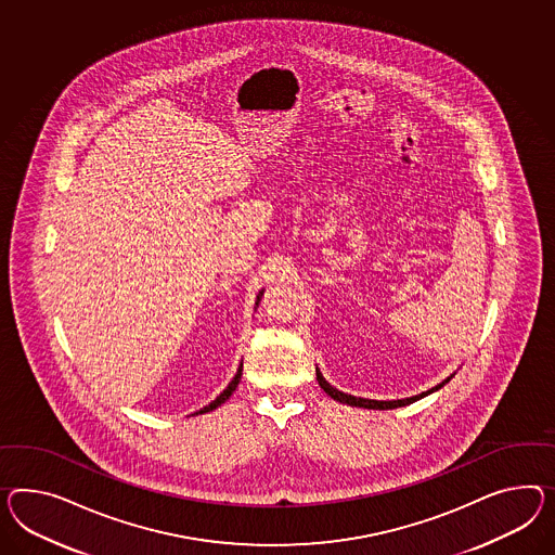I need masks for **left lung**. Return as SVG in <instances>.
Instances as JSON below:
<instances>
[{
    "instance_id": "1",
    "label": "left lung",
    "mask_w": 555,
    "mask_h": 555,
    "mask_svg": "<svg viewBox=\"0 0 555 555\" xmlns=\"http://www.w3.org/2000/svg\"><path fill=\"white\" fill-rule=\"evenodd\" d=\"M453 376H455V372H453L451 376H447V378H444L441 384H437V386L428 388V390L421 392V395H414V397L398 398V400H372V398L346 395V392H341V390H338V388H334V386L327 383L326 378L322 376L320 369L315 366V378H318L320 388L326 392L327 397L334 398L336 402H341V404H348V406H358V409H370V411H388V409H398V406H406V404H412V402H416V400H421V398H425L428 397V395H433V392H437V390L442 388L444 384L449 383Z\"/></svg>"
}]
</instances>
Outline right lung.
Wrapping results in <instances>:
<instances>
[{
    "label": "right lung",
    "mask_w": 555,
    "mask_h": 555,
    "mask_svg": "<svg viewBox=\"0 0 555 555\" xmlns=\"http://www.w3.org/2000/svg\"><path fill=\"white\" fill-rule=\"evenodd\" d=\"M261 296H263V289H261V292H259V294H257L256 310H257V306H259V301H261ZM242 372H243V362H242V364H240V369H237V374H235V376H233V378H231V383L228 384V388H225V390H223V392H221V395H219V397L215 398L214 402H209V404H207V406H203V409H201V411L197 412V414H205V412H211V411H215V409H217V406H221V404H223V402H225V400H228V398L231 397V395H233V392H235V388H237V384H240V380H242Z\"/></svg>",
    "instance_id": "add662e5"
}]
</instances>
